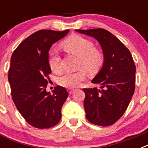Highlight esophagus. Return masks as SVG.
I'll return each instance as SVG.
<instances>
[{
    "label": "esophagus",
    "mask_w": 148,
    "mask_h": 148,
    "mask_svg": "<svg viewBox=\"0 0 148 148\" xmlns=\"http://www.w3.org/2000/svg\"><path fill=\"white\" fill-rule=\"evenodd\" d=\"M74 89H72V88H69L67 90V91H68V92H69V94H70V95H71V94H73V92H74Z\"/></svg>",
    "instance_id": "1"
}]
</instances>
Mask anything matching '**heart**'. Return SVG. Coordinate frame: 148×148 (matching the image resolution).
I'll list each match as a JSON object with an SVG mask.
<instances>
[{"mask_svg":"<svg viewBox=\"0 0 148 148\" xmlns=\"http://www.w3.org/2000/svg\"><path fill=\"white\" fill-rule=\"evenodd\" d=\"M63 47L69 53L80 58L78 67L84 68L90 73H96L104 62V57L100 51L95 49L91 40L79 35H73L62 43ZM61 56L58 51L52 48L48 53V63L54 72L61 70ZM86 76L84 70L75 73H66L58 78V84L66 88H74L79 85Z\"/></svg>","mask_w":148,"mask_h":148,"instance_id":"1","label":"heart"}]
</instances>
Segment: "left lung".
<instances>
[{
    "instance_id": "left-lung-1",
    "label": "left lung",
    "mask_w": 148,
    "mask_h": 148,
    "mask_svg": "<svg viewBox=\"0 0 148 148\" xmlns=\"http://www.w3.org/2000/svg\"><path fill=\"white\" fill-rule=\"evenodd\" d=\"M92 37L102 49L104 62L91 82L100 89L84 88V107L90 122L110 126L125 113L135 91L136 66L129 49L113 34L104 29H75Z\"/></svg>"
}]
</instances>
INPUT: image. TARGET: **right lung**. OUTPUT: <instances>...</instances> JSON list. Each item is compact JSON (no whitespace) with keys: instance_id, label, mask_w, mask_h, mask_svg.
<instances>
[{"instance_id":"right-lung-1","label":"right lung","mask_w":148,"mask_h":148,"mask_svg":"<svg viewBox=\"0 0 148 148\" xmlns=\"http://www.w3.org/2000/svg\"><path fill=\"white\" fill-rule=\"evenodd\" d=\"M69 32L39 30L22 41L12 55L8 79L12 100L34 127H52L61 120L68 92L61 86L55 87L53 94L46 90L51 73L48 53L52 45Z\"/></svg>"}]
</instances>
